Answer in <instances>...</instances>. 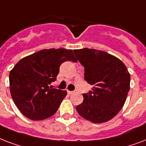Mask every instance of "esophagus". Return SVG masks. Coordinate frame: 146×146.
Returning a JSON list of instances; mask_svg holds the SVG:
<instances>
[{"mask_svg": "<svg viewBox=\"0 0 146 146\" xmlns=\"http://www.w3.org/2000/svg\"><path fill=\"white\" fill-rule=\"evenodd\" d=\"M67 92H68V94H72L74 93V91H68Z\"/></svg>", "mask_w": 146, "mask_h": 146, "instance_id": "esophagus-1", "label": "esophagus"}]
</instances>
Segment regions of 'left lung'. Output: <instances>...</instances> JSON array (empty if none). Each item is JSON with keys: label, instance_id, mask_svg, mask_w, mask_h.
I'll list each match as a JSON object with an SVG mask.
<instances>
[{"label": "left lung", "instance_id": "8db88e82", "mask_svg": "<svg viewBox=\"0 0 146 146\" xmlns=\"http://www.w3.org/2000/svg\"><path fill=\"white\" fill-rule=\"evenodd\" d=\"M77 59L84 68V79L93 85L83 94L78 105L79 115L87 120L101 123L118 113L126 102L130 88V74L121 60L104 51L84 48L74 49Z\"/></svg>", "mask_w": 146, "mask_h": 146}]
</instances>
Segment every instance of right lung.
Segmentation results:
<instances>
[{"label": "right lung", "mask_w": 146, "mask_h": 146, "mask_svg": "<svg viewBox=\"0 0 146 146\" xmlns=\"http://www.w3.org/2000/svg\"><path fill=\"white\" fill-rule=\"evenodd\" d=\"M66 61H76L71 49H42L23 58L10 72L11 97L26 117L42 120L56 113L67 92L48 84L56 80Z\"/></svg>", "instance_id": "right-lung-1"}]
</instances>
